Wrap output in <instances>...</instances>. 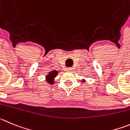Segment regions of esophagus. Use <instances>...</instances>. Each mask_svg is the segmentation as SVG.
Masks as SVG:
<instances>
[{"label":"esophagus","instance_id":"obj_1","mask_svg":"<svg viewBox=\"0 0 130 130\" xmlns=\"http://www.w3.org/2000/svg\"><path fill=\"white\" fill-rule=\"evenodd\" d=\"M72 70V68H71V67L67 68V71H71Z\"/></svg>","mask_w":130,"mask_h":130}]
</instances>
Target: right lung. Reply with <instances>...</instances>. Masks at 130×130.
<instances>
[{
    "mask_svg": "<svg viewBox=\"0 0 130 130\" xmlns=\"http://www.w3.org/2000/svg\"><path fill=\"white\" fill-rule=\"evenodd\" d=\"M58 74V72L56 71H53L49 72L48 75L46 76L47 81L49 84H54V78Z\"/></svg>",
    "mask_w": 130,
    "mask_h": 130,
    "instance_id": "obj_1",
    "label": "right lung"
}]
</instances>
